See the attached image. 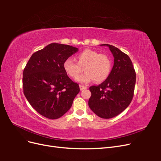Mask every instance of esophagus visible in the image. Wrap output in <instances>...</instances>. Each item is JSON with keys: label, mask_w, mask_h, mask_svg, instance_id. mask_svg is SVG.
Segmentation results:
<instances>
[{"label": "esophagus", "mask_w": 161, "mask_h": 161, "mask_svg": "<svg viewBox=\"0 0 161 161\" xmlns=\"http://www.w3.org/2000/svg\"><path fill=\"white\" fill-rule=\"evenodd\" d=\"M79 86H80V91L87 89V86H84V85H79Z\"/></svg>", "instance_id": "1"}]
</instances>
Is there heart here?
Segmentation results:
<instances>
[{
  "label": "heart",
  "mask_w": 161,
  "mask_h": 161,
  "mask_svg": "<svg viewBox=\"0 0 161 161\" xmlns=\"http://www.w3.org/2000/svg\"><path fill=\"white\" fill-rule=\"evenodd\" d=\"M76 62L72 58H68L64 62L63 68L66 74L72 78H76L84 67L86 72L77 77L76 80L87 83L92 80L102 82L109 75L111 62L108 56L90 49L81 52Z\"/></svg>",
  "instance_id": "obj_1"
}]
</instances>
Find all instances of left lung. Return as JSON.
Segmentation results:
<instances>
[{"label":"left lung","instance_id":"1","mask_svg":"<svg viewBox=\"0 0 161 161\" xmlns=\"http://www.w3.org/2000/svg\"><path fill=\"white\" fill-rule=\"evenodd\" d=\"M101 46L109 47L114 57V64L104 82L98 86H90L89 106L100 118L109 119L121 114L130 104L136 76L132 62L126 53L114 46Z\"/></svg>","mask_w":161,"mask_h":161}]
</instances>
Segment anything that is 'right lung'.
<instances>
[{
    "mask_svg": "<svg viewBox=\"0 0 161 161\" xmlns=\"http://www.w3.org/2000/svg\"><path fill=\"white\" fill-rule=\"evenodd\" d=\"M78 48L52 43L33 53L23 73V93L33 108L51 119L70 109L80 91L67 75L63 64Z\"/></svg>",
    "mask_w": 161,
    "mask_h": 161,
    "instance_id": "obj_1",
    "label": "right lung"
}]
</instances>
